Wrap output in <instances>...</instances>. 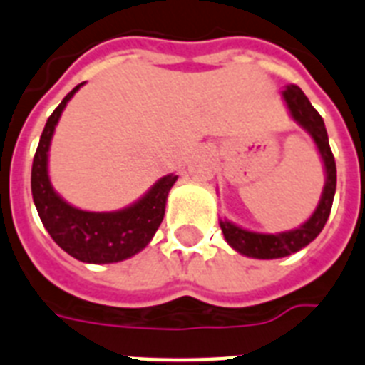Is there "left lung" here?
<instances>
[{
	"label": "left lung",
	"mask_w": 365,
	"mask_h": 365,
	"mask_svg": "<svg viewBox=\"0 0 365 365\" xmlns=\"http://www.w3.org/2000/svg\"><path fill=\"white\" fill-rule=\"evenodd\" d=\"M284 98L287 102V108L291 111L294 121L312 134L319 153L323 156L324 170H327V182H324L323 195L319 201L317 209L309 216L308 222H304L300 227L293 231H285L278 235H264L246 231L242 227H237L235 224L222 220L220 227L224 233L225 240L233 246L237 252L242 255L255 259H278L291 255L304 246H308L327 224L330 209L334 203V194H336V160H334L332 149L328 143V134L324 128L323 117L319 115V111L312 106L308 96L304 95L302 89L297 86H289L284 91Z\"/></svg>",
	"instance_id": "obj_1"
}]
</instances>
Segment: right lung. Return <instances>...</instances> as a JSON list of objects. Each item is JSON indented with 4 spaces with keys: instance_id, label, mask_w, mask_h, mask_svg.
<instances>
[{
    "instance_id": "1",
    "label": "right lung",
    "mask_w": 365,
    "mask_h": 365,
    "mask_svg": "<svg viewBox=\"0 0 365 365\" xmlns=\"http://www.w3.org/2000/svg\"><path fill=\"white\" fill-rule=\"evenodd\" d=\"M76 86L48 117L31 168V194L41 222L68 255L83 263H117L145 248L164 220L165 197L177 175L162 177L128 209L117 212H87L63 201L48 179V149L56 125Z\"/></svg>"
}]
</instances>
